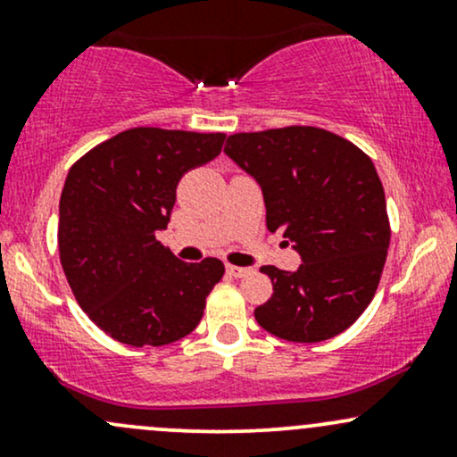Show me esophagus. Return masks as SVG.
I'll list each match as a JSON object with an SVG mask.
<instances>
[{"label": "esophagus", "instance_id": "34e87169", "mask_svg": "<svg viewBox=\"0 0 457 457\" xmlns=\"http://www.w3.org/2000/svg\"><path fill=\"white\" fill-rule=\"evenodd\" d=\"M225 270L229 272L232 277H245L249 269H245V266H236V264H225Z\"/></svg>", "mask_w": 457, "mask_h": 457}]
</instances>
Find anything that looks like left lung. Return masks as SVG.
I'll return each mask as SVG.
<instances>
[{
  "mask_svg": "<svg viewBox=\"0 0 457 457\" xmlns=\"http://www.w3.org/2000/svg\"><path fill=\"white\" fill-rule=\"evenodd\" d=\"M225 154L258 180L266 228L301 253L296 272L262 266L272 296L264 330L316 344L353 327L378 290L391 225L376 167L353 141L316 127L229 135Z\"/></svg>",
  "mask_w": 457,
  "mask_h": 457,
  "instance_id": "1",
  "label": "left lung"
}]
</instances>
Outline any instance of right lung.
I'll use <instances>...</instances> for the list:
<instances>
[{"instance_id": "add662e5", "label": "right lung", "mask_w": 457, "mask_h": 457, "mask_svg": "<svg viewBox=\"0 0 457 457\" xmlns=\"http://www.w3.org/2000/svg\"><path fill=\"white\" fill-rule=\"evenodd\" d=\"M223 133L137 127L94 145L68 171L57 246L72 295L118 342L144 348L187 337L223 262L178 260L156 232L170 223L176 187L219 156Z\"/></svg>"}]
</instances>
